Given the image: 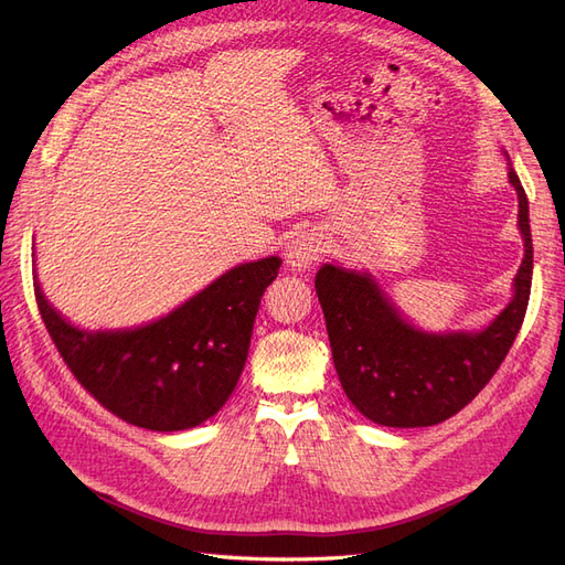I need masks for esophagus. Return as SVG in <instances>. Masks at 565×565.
<instances>
[{
    "mask_svg": "<svg viewBox=\"0 0 565 565\" xmlns=\"http://www.w3.org/2000/svg\"><path fill=\"white\" fill-rule=\"evenodd\" d=\"M322 252H324L322 235L313 231H301L295 241L287 245V264L295 270H309L311 266H316Z\"/></svg>",
    "mask_w": 565,
    "mask_h": 565,
    "instance_id": "1",
    "label": "esophagus"
}]
</instances>
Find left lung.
Wrapping results in <instances>:
<instances>
[{"instance_id": "8db88e82", "label": "left lung", "mask_w": 565, "mask_h": 565, "mask_svg": "<svg viewBox=\"0 0 565 565\" xmlns=\"http://www.w3.org/2000/svg\"><path fill=\"white\" fill-rule=\"evenodd\" d=\"M509 181L519 195L525 256L514 278V299L481 332H422L367 273L332 264L318 270L316 295L341 388L374 424L413 429L450 419L481 393L514 344L533 282V237L527 198L511 167Z\"/></svg>"}]
</instances>
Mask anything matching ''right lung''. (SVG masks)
<instances>
[{
    "label": "right lung",
    "instance_id": "right-lung-1",
    "mask_svg": "<svg viewBox=\"0 0 565 565\" xmlns=\"http://www.w3.org/2000/svg\"><path fill=\"white\" fill-rule=\"evenodd\" d=\"M278 256L231 268L169 316L136 330L73 328L35 299L46 332L75 380L127 424L150 431L193 429L216 415L241 380L256 311L276 280Z\"/></svg>",
    "mask_w": 565,
    "mask_h": 565
}]
</instances>
